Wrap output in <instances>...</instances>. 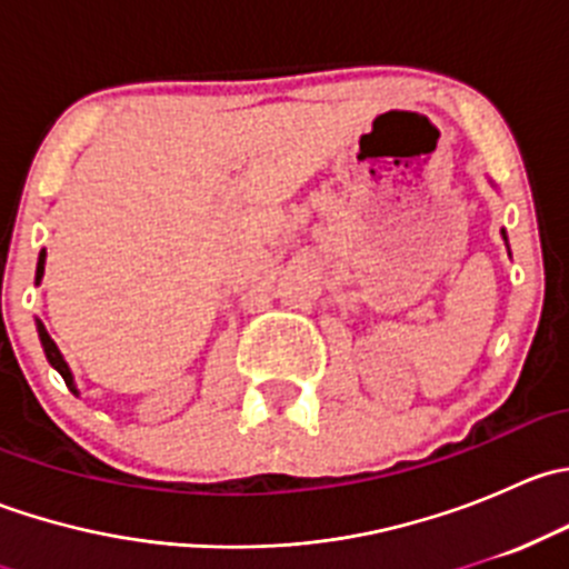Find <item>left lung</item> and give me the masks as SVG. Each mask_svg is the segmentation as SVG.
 Here are the masks:
<instances>
[{"instance_id":"1","label":"left lung","mask_w":569,"mask_h":569,"mask_svg":"<svg viewBox=\"0 0 569 569\" xmlns=\"http://www.w3.org/2000/svg\"><path fill=\"white\" fill-rule=\"evenodd\" d=\"M503 239H507V233H503Z\"/></svg>"}]
</instances>
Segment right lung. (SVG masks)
<instances>
[{
	"mask_svg": "<svg viewBox=\"0 0 569 569\" xmlns=\"http://www.w3.org/2000/svg\"><path fill=\"white\" fill-rule=\"evenodd\" d=\"M43 258H46V252H40V258H38V274H36V280L43 278ZM38 336H40V343H43V352H46V358H49V363L54 366L57 371H60V375H62V380H66V386L71 388L73 393H77V388H73V377H71V371H68V363H66V360H62L60 349H57V343L51 341V336H49V332H46L43 321H38Z\"/></svg>",
	"mask_w": 569,
	"mask_h": 569,
	"instance_id": "right-lung-1",
	"label": "right lung"
}]
</instances>
